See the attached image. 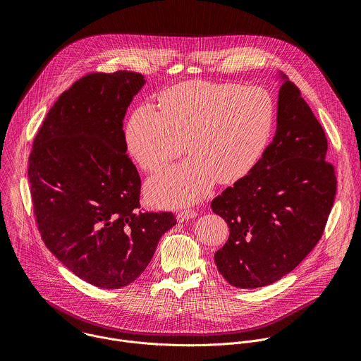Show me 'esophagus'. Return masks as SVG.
Returning <instances> with one entry per match:
<instances>
[{"label": "esophagus", "instance_id": "34e87169", "mask_svg": "<svg viewBox=\"0 0 361 361\" xmlns=\"http://www.w3.org/2000/svg\"><path fill=\"white\" fill-rule=\"evenodd\" d=\"M195 217H197V212L195 210H183V212H178V214H177V220L180 223L188 221V220L195 219Z\"/></svg>", "mask_w": 361, "mask_h": 361}]
</instances>
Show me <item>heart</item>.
Masks as SVG:
<instances>
[{"instance_id":"1","label":"heart","mask_w":361,"mask_h":361,"mask_svg":"<svg viewBox=\"0 0 361 361\" xmlns=\"http://www.w3.org/2000/svg\"><path fill=\"white\" fill-rule=\"evenodd\" d=\"M160 112L138 106L126 126V145L145 171H159L180 156L190 157L154 176L148 198L159 205H188L207 195L217 180L234 183L260 161L269 144L276 109L259 87L187 81L159 95Z\"/></svg>"}]
</instances>
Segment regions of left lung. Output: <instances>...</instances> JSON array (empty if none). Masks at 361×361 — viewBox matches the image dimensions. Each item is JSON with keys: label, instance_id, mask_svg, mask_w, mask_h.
Wrapping results in <instances>:
<instances>
[{"label": "left lung", "instance_id": "left-lung-1", "mask_svg": "<svg viewBox=\"0 0 361 361\" xmlns=\"http://www.w3.org/2000/svg\"><path fill=\"white\" fill-rule=\"evenodd\" d=\"M281 78L271 144L212 201L230 227L216 266L237 288L264 287L293 271L322 238L337 191L324 130L298 87Z\"/></svg>", "mask_w": 361, "mask_h": 361}]
</instances>
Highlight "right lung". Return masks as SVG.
I'll return each instance as SVG.
<instances>
[{"instance_id":"add662e5","label":"right lung","mask_w":361,"mask_h":361,"mask_svg":"<svg viewBox=\"0 0 361 361\" xmlns=\"http://www.w3.org/2000/svg\"><path fill=\"white\" fill-rule=\"evenodd\" d=\"M145 84L134 71L90 73L66 90L39 127L28 159L42 241L77 277L114 290L149 264L173 213L140 209V174L123 120Z\"/></svg>"}]
</instances>
